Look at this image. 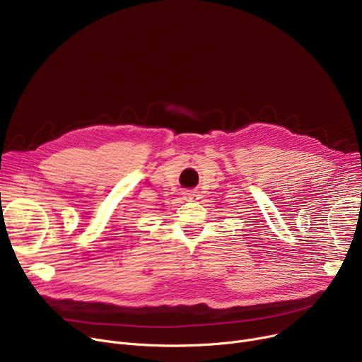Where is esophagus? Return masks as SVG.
Returning <instances> with one entry per match:
<instances>
[{
  "mask_svg": "<svg viewBox=\"0 0 362 362\" xmlns=\"http://www.w3.org/2000/svg\"><path fill=\"white\" fill-rule=\"evenodd\" d=\"M183 195H185V198H186V199H194V198L197 197V195H195V192H192V190H186Z\"/></svg>",
  "mask_w": 362,
  "mask_h": 362,
  "instance_id": "34e87169",
  "label": "esophagus"
}]
</instances>
